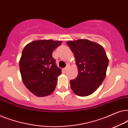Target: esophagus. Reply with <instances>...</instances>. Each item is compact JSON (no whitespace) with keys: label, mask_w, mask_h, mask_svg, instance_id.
<instances>
[{"label":"esophagus","mask_w":128,"mask_h":128,"mask_svg":"<svg viewBox=\"0 0 128 128\" xmlns=\"http://www.w3.org/2000/svg\"><path fill=\"white\" fill-rule=\"evenodd\" d=\"M68 66H66V68H64V71H66V70H68Z\"/></svg>","instance_id":"1"}]
</instances>
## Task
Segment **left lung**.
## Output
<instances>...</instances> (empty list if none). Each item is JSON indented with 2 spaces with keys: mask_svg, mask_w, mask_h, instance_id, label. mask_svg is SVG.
<instances>
[{
  "mask_svg": "<svg viewBox=\"0 0 128 128\" xmlns=\"http://www.w3.org/2000/svg\"><path fill=\"white\" fill-rule=\"evenodd\" d=\"M74 54L78 75L70 81L74 94L86 97L98 88L106 76L108 58L103 46L86 39L68 41Z\"/></svg>",
  "mask_w": 128,
  "mask_h": 128,
  "instance_id": "obj_1",
  "label": "left lung"
}]
</instances>
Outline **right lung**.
<instances>
[{
  "instance_id": "right-lung-1",
  "label": "right lung",
  "mask_w": 128,
  "mask_h": 128,
  "mask_svg": "<svg viewBox=\"0 0 128 128\" xmlns=\"http://www.w3.org/2000/svg\"><path fill=\"white\" fill-rule=\"evenodd\" d=\"M62 41L36 40L28 44L19 61L22 81L31 92L37 97L50 95L56 86L62 70L58 68L52 52Z\"/></svg>"
}]
</instances>
